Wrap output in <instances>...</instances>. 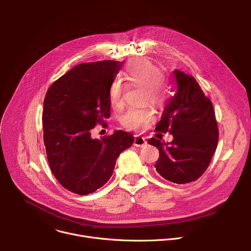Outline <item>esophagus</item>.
Returning <instances> with one entry per match:
<instances>
[{"label":"esophagus","mask_w":251,"mask_h":251,"mask_svg":"<svg viewBox=\"0 0 251 251\" xmlns=\"http://www.w3.org/2000/svg\"><path fill=\"white\" fill-rule=\"evenodd\" d=\"M147 144V141L144 137H140V136H137L135 135V138H134V146L136 147H143L145 146Z\"/></svg>","instance_id":"1"}]
</instances>
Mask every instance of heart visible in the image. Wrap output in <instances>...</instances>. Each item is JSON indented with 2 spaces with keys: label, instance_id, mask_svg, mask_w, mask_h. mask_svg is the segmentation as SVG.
<instances>
[{
  "label": "heart",
  "instance_id": "b5f03b06",
  "mask_svg": "<svg viewBox=\"0 0 251 251\" xmlns=\"http://www.w3.org/2000/svg\"><path fill=\"white\" fill-rule=\"evenodd\" d=\"M124 78L130 85L142 86V96L144 102H152L163 106L169 97V88L164 80L163 73L159 66L146 58H136L131 60L125 67ZM126 84L115 78L111 82L108 97L111 104L116 108H121L124 104ZM155 119V111L150 106L143 108H129L121 117L123 127L142 131L148 127Z\"/></svg>",
  "mask_w": 251,
  "mask_h": 251
}]
</instances>
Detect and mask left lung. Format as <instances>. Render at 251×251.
<instances>
[{
	"label": "left lung",
	"instance_id": "8db88e82",
	"mask_svg": "<svg viewBox=\"0 0 251 251\" xmlns=\"http://www.w3.org/2000/svg\"><path fill=\"white\" fill-rule=\"evenodd\" d=\"M176 93L166 105L156 131L173 134L172 142L150 138L148 143L159 149L156 171L174 184H188L205 172L216 152L219 127L210 99L196 78L175 70Z\"/></svg>",
	"mask_w": 251,
	"mask_h": 251
}]
</instances>
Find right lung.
<instances>
[{"instance_id":"right-lung-1","label":"right lung","mask_w":251,"mask_h":251,"mask_svg":"<svg viewBox=\"0 0 251 251\" xmlns=\"http://www.w3.org/2000/svg\"><path fill=\"white\" fill-rule=\"evenodd\" d=\"M122 65L115 60L75 66L48 89L43 111L44 142L50 168L66 190L86 196L104 186L120 153L134 137L122 130L92 139L110 117L109 86Z\"/></svg>"}]
</instances>
